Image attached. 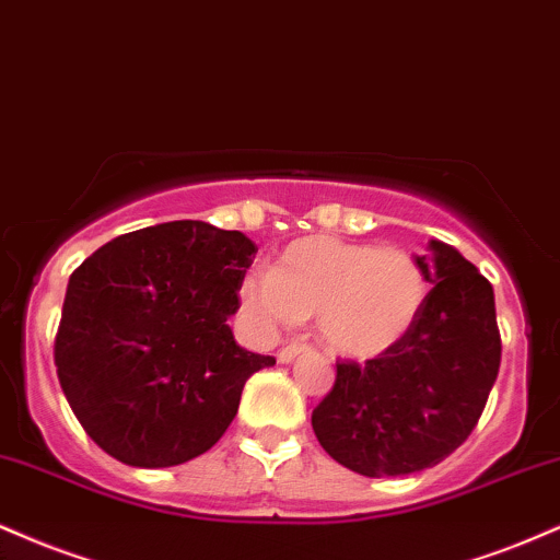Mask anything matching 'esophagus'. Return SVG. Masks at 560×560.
Returning <instances> with one entry per match:
<instances>
[{"label": "esophagus", "mask_w": 560, "mask_h": 560, "mask_svg": "<svg viewBox=\"0 0 560 560\" xmlns=\"http://www.w3.org/2000/svg\"><path fill=\"white\" fill-rule=\"evenodd\" d=\"M304 351H308L306 343H291V346L280 348V351H278V361H280V364H291V361H293L295 357H301V353H304Z\"/></svg>", "instance_id": "34e87169"}]
</instances>
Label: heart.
<instances>
[{
    "mask_svg": "<svg viewBox=\"0 0 560 560\" xmlns=\"http://www.w3.org/2000/svg\"><path fill=\"white\" fill-rule=\"evenodd\" d=\"M430 280L404 248H377L332 235L288 243L269 269L243 275V312L261 330L317 319L322 343L346 359L383 357L398 346L427 304Z\"/></svg>",
    "mask_w": 560,
    "mask_h": 560,
    "instance_id": "heart-1",
    "label": "heart"
}]
</instances>
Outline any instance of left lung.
Here are the masks:
<instances>
[{
    "label": "left lung",
    "mask_w": 560,
    "mask_h": 560,
    "mask_svg": "<svg viewBox=\"0 0 560 560\" xmlns=\"http://www.w3.org/2000/svg\"><path fill=\"white\" fill-rule=\"evenodd\" d=\"M432 291L411 332L366 364L340 361L312 413L314 435L364 477L430 469L471 435L501 370L488 278L443 241L417 256Z\"/></svg>",
    "instance_id": "8db88e82"
}]
</instances>
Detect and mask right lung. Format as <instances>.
Returning <instances> with one entry per match:
<instances>
[{
	"instance_id": "1",
	"label": "right lung",
	"mask_w": 560,
	"mask_h": 560,
	"mask_svg": "<svg viewBox=\"0 0 560 560\" xmlns=\"http://www.w3.org/2000/svg\"><path fill=\"white\" fill-rule=\"evenodd\" d=\"M254 254L238 230L175 220L104 243L70 275L57 377L104 453L162 469L225 435L246 380L275 364L228 325Z\"/></svg>"
}]
</instances>
